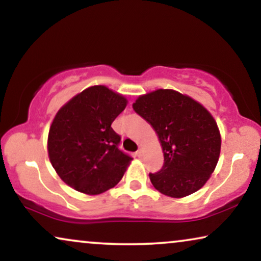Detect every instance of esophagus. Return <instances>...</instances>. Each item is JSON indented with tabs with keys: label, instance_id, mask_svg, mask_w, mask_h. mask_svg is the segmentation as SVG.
Instances as JSON below:
<instances>
[{
	"label": "esophagus",
	"instance_id": "1",
	"mask_svg": "<svg viewBox=\"0 0 261 261\" xmlns=\"http://www.w3.org/2000/svg\"><path fill=\"white\" fill-rule=\"evenodd\" d=\"M135 154H137V156H139V158H141V156L144 155V149L139 148L138 151H137V153H135Z\"/></svg>",
	"mask_w": 261,
	"mask_h": 261
}]
</instances>
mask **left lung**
<instances>
[{
	"label": "left lung",
	"instance_id": "1",
	"mask_svg": "<svg viewBox=\"0 0 261 261\" xmlns=\"http://www.w3.org/2000/svg\"><path fill=\"white\" fill-rule=\"evenodd\" d=\"M133 109L151 124L163 148V169L149 173L153 187L173 198L199 190L215 170L221 151V134L212 114L172 89L139 96Z\"/></svg>",
	"mask_w": 261,
	"mask_h": 261
}]
</instances>
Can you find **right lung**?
<instances>
[{"mask_svg":"<svg viewBox=\"0 0 261 261\" xmlns=\"http://www.w3.org/2000/svg\"><path fill=\"white\" fill-rule=\"evenodd\" d=\"M127 98L105 85L85 89L56 114L47 138L53 169L74 190L99 195L115 187L132 158L120 151V135L113 121L123 112Z\"/></svg>","mask_w":261,"mask_h":261,"instance_id":"add662e5","label":"right lung"}]
</instances>
